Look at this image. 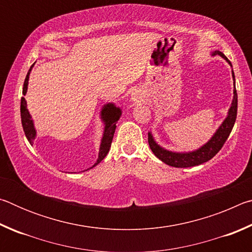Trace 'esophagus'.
<instances>
[{
    "label": "esophagus",
    "instance_id": "esophagus-1",
    "mask_svg": "<svg viewBox=\"0 0 252 252\" xmlns=\"http://www.w3.org/2000/svg\"><path fill=\"white\" fill-rule=\"evenodd\" d=\"M131 101L135 104H140L144 101V94L141 90H135L134 92H132L131 94Z\"/></svg>",
    "mask_w": 252,
    "mask_h": 252
}]
</instances>
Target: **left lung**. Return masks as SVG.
Segmentation results:
<instances>
[{"instance_id":"1","label":"left lung","mask_w":252,"mask_h":252,"mask_svg":"<svg viewBox=\"0 0 252 252\" xmlns=\"http://www.w3.org/2000/svg\"><path fill=\"white\" fill-rule=\"evenodd\" d=\"M213 55L218 54L221 58L224 59L228 62V64L232 67L231 62L229 61L227 57L220 51L216 50L212 52ZM232 79H233V97L230 104V108L227 112V117L224 118V120L221 122L218 129L216 130L215 133L211 136L208 141L202 144L201 147L195 149L192 151H185V152H179V151H172L169 149H165L159 143L156 141L155 136H153L152 132L150 131L148 133V142L152 152L155 153V156L160 159L162 162H164L165 164L171 165L174 168H190L194 167V165L202 164L204 162L212 159L217 153H218L221 148L223 147L224 142L227 141L229 134L231 133V130L234 126L237 118V110H238V95L236 90V80H234V73L232 70Z\"/></svg>"}]
</instances>
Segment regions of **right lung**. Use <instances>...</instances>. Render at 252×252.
<instances>
[{"label": "right lung", "instance_id": "1", "mask_svg": "<svg viewBox=\"0 0 252 252\" xmlns=\"http://www.w3.org/2000/svg\"><path fill=\"white\" fill-rule=\"evenodd\" d=\"M33 66L34 64L30 67V70L27 74V78H25L24 84H23V92H22L23 95L27 94L28 92L29 79H30V74H31ZM121 116H122V110L114 103H112V102H109V103H105L102 105V109L100 111V119L104 126L103 133H102V138L100 142L97 160L95 161V163L89 169L94 168L95 165L99 164L100 162L104 159L105 156L108 155L111 143H112L114 131H116V127H117V122L119 119L121 118ZM21 121H22V126H23L25 136H27L30 144L33 146L34 140L36 138V129L35 126H34V121L32 119V116L30 114L28 110L27 100H25L24 96H22V99H21ZM85 171H87V170H85Z\"/></svg>", "mask_w": 252, "mask_h": 252}]
</instances>
